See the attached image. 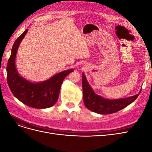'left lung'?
<instances>
[{"instance_id":"1","label":"left lung","mask_w":152,"mask_h":152,"mask_svg":"<svg viewBox=\"0 0 152 152\" xmlns=\"http://www.w3.org/2000/svg\"><path fill=\"white\" fill-rule=\"evenodd\" d=\"M82 89L83 98L86 107L92 112L107 115L115 113L132 103L138 97L140 93L131 97L118 99H107L96 94L86 80V76L82 73Z\"/></svg>"}]
</instances>
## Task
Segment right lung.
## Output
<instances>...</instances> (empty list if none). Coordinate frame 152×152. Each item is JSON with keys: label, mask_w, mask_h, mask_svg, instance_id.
Here are the masks:
<instances>
[{"label": "right lung", "mask_w": 152, "mask_h": 152, "mask_svg": "<svg viewBox=\"0 0 152 152\" xmlns=\"http://www.w3.org/2000/svg\"><path fill=\"white\" fill-rule=\"evenodd\" d=\"M26 29L14 43L7 65V81L13 95L30 107L42 109L51 107L56 103L61 86L65 78L73 69L59 72L48 80L34 83L26 80L18 73L15 65L17 50L25 37Z\"/></svg>", "instance_id": "obj_1"}]
</instances>
